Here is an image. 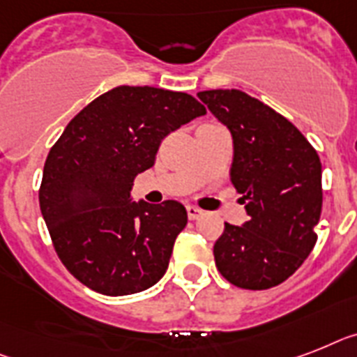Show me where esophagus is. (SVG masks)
I'll return each mask as SVG.
<instances>
[{
    "label": "esophagus",
    "instance_id": "34e87169",
    "mask_svg": "<svg viewBox=\"0 0 357 357\" xmlns=\"http://www.w3.org/2000/svg\"><path fill=\"white\" fill-rule=\"evenodd\" d=\"M185 211H188V217H190L191 220L199 219L200 215H202V210H200L199 206H195V204H188V206H185Z\"/></svg>",
    "mask_w": 357,
    "mask_h": 357
}]
</instances>
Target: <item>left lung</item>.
I'll use <instances>...</instances> for the list:
<instances>
[{"instance_id":"left-lung-1","label":"left lung","mask_w":357,"mask_h":357,"mask_svg":"<svg viewBox=\"0 0 357 357\" xmlns=\"http://www.w3.org/2000/svg\"><path fill=\"white\" fill-rule=\"evenodd\" d=\"M234 138L229 178L250 219L225 222L213 246L220 275L246 290L287 281L316 246L323 206L321 160L301 131L237 89L197 94Z\"/></svg>"}]
</instances>
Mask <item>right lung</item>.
<instances>
[{
  "label": "right lung",
  "mask_w": 357,
  "mask_h": 357,
  "mask_svg": "<svg viewBox=\"0 0 357 357\" xmlns=\"http://www.w3.org/2000/svg\"><path fill=\"white\" fill-rule=\"evenodd\" d=\"M202 114L191 94L120 85L67 123L47 155L40 210L58 257L82 284L129 296L166 273L185 208L129 202V191L155 164L162 140Z\"/></svg>",
  "instance_id": "1"
}]
</instances>
